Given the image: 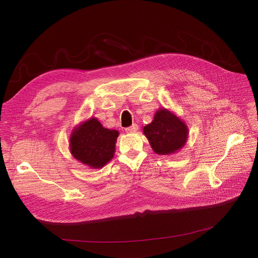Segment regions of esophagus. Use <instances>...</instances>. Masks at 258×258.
Returning a JSON list of instances; mask_svg holds the SVG:
<instances>
[{"mask_svg": "<svg viewBox=\"0 0 258 258\" xmlns=\"http://www.w3.org/2000/svg\"><path fill=\"white\" fill-rule=\"evenodd\" d=\"M138 129H139V126H138L137 124H132L130 127H127L125 130H126L127 132L134 133V132H137V131H138Z\"/></svg>", "mask_w": 258, "mask_h": 258, "instance_id": "1", "label": "esophagus"}]
</instances>
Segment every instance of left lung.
Instances as JSON below:
<instances>
[{"label": "left lung", "mask_w": 258, "mask_h": 258, "mask_svg": "<svg viewBox=\"0 0 258 258\" xmlns=\"http://www.w3.org/2000/svg\"><path fill=\"white\" fill-rule=\"evenodd\" d=\"M143 131L154 152L163 155L179 150L188 136L187 126L167 109L158 110L153 121L146 125Z\"/></svg>", "instance_id": "1"}]
</instances>
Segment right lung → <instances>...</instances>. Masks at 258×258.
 Returning a JSON list of instances; mask_svg holds the SVG:
<instances>
[{"instance_id": "right-lung-1", "label": "right lung", "mask_w": 258, "mask_h": 258, "mask_svg": "<svg viewBox=\"0 0 258 258\" xmlns=\"http://www.w3.org/2000/svg\"><path fill=\"white\" fill-rule=\"evenodd\" d=\"M118 132L106 129L92 117L72 132L70 150L78 161L91 168H102L113 157Z\"/></svg>"}]
</instances>
